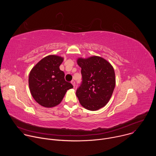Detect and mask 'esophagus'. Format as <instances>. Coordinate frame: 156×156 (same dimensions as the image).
<instances>
[{"instance_id": "esophagus-1", "label": "esophagus", "mask_w": 156, "mask_h": 156, "mask_svg": "<svg viewBox=\"0 0 156 156\" xmlns=\"http://www.w3.org/2000/svg\"><path fill=\"white\" fill-rule=\"evenodd\" d=\"M71 83H72V84H73V86L74 87H75V81H74V80H72Z\"/></svg>"}]
</instances>
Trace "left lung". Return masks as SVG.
<instances>
[{"mask_svg":"<svg viewBox=\"0 0 156 156\" xmlns=\"http://www.w3.org/2000/svg\"><path fill=\"white\" fill-rule=\"evenodd\" d=\"M82 82L76 91L80 103L85 108L94 111L104 107L109 101L115 86L113 66L104 58L93 56L79 58Z\"/></svg>","mask_w":156,"mask_h":156,"instance_id":"obj_1","label":"left lung"}]
</instances>
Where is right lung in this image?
Instances as JSON below:
<instances>
[{"label":"right lung","mask_w":156,"mask_h":156,"mask_svg":"<svg viewBox=\"0 0 156 156\" xmlns=\"http://www.w3.org/2000/svg\"><path fill=\"white\" fill-rule=\"evenodd\" d=\"M63 58L51 55L41 59L29 75V87L34 99L41 105L53 107L62 101L66 91L73 87L65 80V73L59 66Z\"/></svg>","instance_id":"right-lung-1"}]
</instances>
